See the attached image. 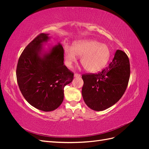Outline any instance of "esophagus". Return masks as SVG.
I'll return each mask as SVG.
<instances>
[{"label":"esophagus","mask_w":149,"mask_h":149,"mask_svg":"<svg viewBox=\"0 0 149 149\" xmlns=\"http://www.w3.org/2000/svg\"><path fill=\"white\" fill-rule=\"evenodd\" d=\"M74 76V77H80L81 74H79V73H75Z\"/></svg>","instance_id":"obj_1"}]
</instances>
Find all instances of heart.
<instances>
[{
    "label": "heart",
    "instance_id": "heart-1",
    "mask_svg": "<svg viewBox=\"0 0 149 149\" xmlns=\"http://www.w3.org/2000/svg\"><path fill=\"white\" fill-rule=\"evenodd\" d=\"M64 58L67 66L71 67L77 57L81 58V63L85 70L96 72L104 66L110 58V49L106 45L96 40H85L75 42L72 48H64Z\"/></svg>",
    "mask_w": 149,
    "mask_h": 149
}]
</instances>
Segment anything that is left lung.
I'll use <instances>...</instances> for the list:
<instances>
[{"instance_id":"8db88e82","label":"left lung","mask_w":149,"mask_h":149,"mask_svg":"<svg viewBox=\"0 0 149 149\" xmlns=\"http://www.w3.org/2000/svg\"><path fill=\"white\" fill-rule=\"evenodd\" d=\"M127 55L118 49L109 66L97 73L83 74L82 96L91 109L101 111L113 106L123 96L130 78Z\"/></svg>"}]
</instances>
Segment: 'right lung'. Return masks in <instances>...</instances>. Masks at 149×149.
<instances>
[{
  "instance_id": "1",
  "label": "right lung",
  "mask_w": 149,
  "mask_h": 149,
  "mask_svg": "<svg viewBox=\"0 0 149 149\" xmlns=\"http://www.w3.org/2000/svg\"><path fill=\"white\" fill-rule=\"evenodd\" d=\"M48 34L40 33L20 55L16 70L18 85L30 105L52 111L63 101L64 88L73 79L74 73L64 65V49L60 44L42 56V43Z\"/></svg>"
}]
</instances>
